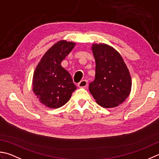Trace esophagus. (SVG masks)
Here are the masks:
<instances>
[{
	"instance_id": "34e87169",
	"label": "esophagus",
	"mask_w": 159,
	"mask_h": 159,
	"mask_svg": "<svg viewBox=\"0 0 159 159\" xmlns=\"http://www.w3.org/2000/svg\"><path fill=\"white\" fill-rule=\"evenodd\" d=\"M87 85H88V81H87L86 80H83L79 84H78V85H79V88H85Z\"/></svg>"
}]
</instances>
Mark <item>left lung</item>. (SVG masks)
<instances>
[{"label": "left lung", "instance_id": "8db88e82", "mask_svg": "<svg viewBox=\"0 0 159 159\" xmlns=\"http://www.w3.org/2000/svg\"><path fill=\"white\" fill-rule=\"evenodd\" d=\"M92 50L96 62L95 79L89 90L96 102L113 108L126 100L132 89V78L123 57L112 47L94 43Z\"/></svg>", "mask_w": 159, "mask_h": 159}]
</instances>
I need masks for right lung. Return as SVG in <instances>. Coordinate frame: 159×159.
I'll return each instance as SVG.
<instances>
[{"label":"right lung","instance_id":"add662e5","mask_svg":"<svg viewBox=\"0 0 159 159\" xmlns=\"http://www.w3.org/2000/svg\"><path fill=\"white\" fill-rule=\"evenodd\" d=\"M75 45L59 40L45 53L34 71L32 90L40 103L49 108L63 106L76 89L70 73L61 65Z\"/></svg>","mask_w":159,"mask_h":159}]
</instances>
